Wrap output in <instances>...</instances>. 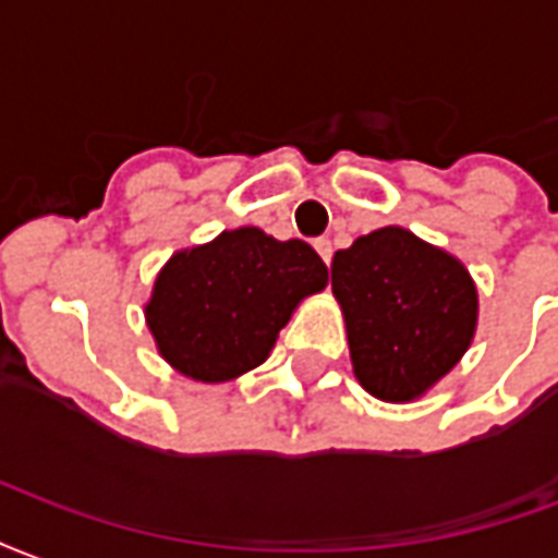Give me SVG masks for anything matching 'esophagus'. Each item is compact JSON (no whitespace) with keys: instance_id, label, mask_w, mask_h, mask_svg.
<instances>
[{"instance_id":"esophagus-1","label":"esophagus","mask_w":558,"mask_h":558,"mask_svg":"<svg viewBox=\"0 0 558 558\" xmlns=\"http://www.w3.org/2000/svg\"><path fill=\"white\" fill-rule=\"evenodd\" d=\"M315 250H318V255L324 258V264L329 267V262H332V243H329L327 238H318V240H315Z\"/></svg>"}]
</instances>
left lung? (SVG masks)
<instances>
[{
    "mask_svg": "<svg viewBox=\"0 0 558 558\" xmlns=\"http://www.w3.org/2000/svg\"><path fill=\"white\" fill-rule=\"evenodd\" d=\"M353 372L374 398L410 401L470 348L478 296L458 258L386 226L332 258Z\"/></svg>",
    "mask_w": 558,
    "mask_h": 558,
    "instance_id": "8db88e82",
    "label": "left lung"
}]
</instances>
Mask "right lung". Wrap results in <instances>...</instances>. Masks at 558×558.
I'll list each match as a JSON object with an SVG mask.
<instances>
[{
  "label": "right lung",
  "instance_id": "obj_1",
  "mask_svg": "<svg viewBox=\"0 0 558 558\" xmlns=\"http://www.w3.org/2000/svg\"><path fill=\"white\" fill-rule=\"evenodd\" d=\"M324 284L327 264L303 240L222 231L214 243L172 255L145 315L178 372L222 384L262 365L296 303Z\"/></svg>",
  "mask_w": 558,
  "mask_h": 558
}]
</instances>
